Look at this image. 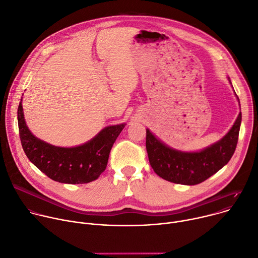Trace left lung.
I'll use <instances>...</instances> for the list:
<instances>
[{"mask_svg":"<svg viewBox=\"0 0 258 258\" xmlns=\"http://www.w3.org/2000/svg\"><path fill=\"white\" fill-rule=\"evenodd\" d=\"M241 120L242 113L220 141L200 152L172 149L146 130V149L151 168L162 179L176 184L196 185L204 182L231 158L238 144Z\"/></svg>","mask_w":258,"mask_h":258,"instance_id":"obj_1","label":"left lung"}]
</instances>
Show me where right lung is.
<instances>
[{
    "label": "right lung",
    "mask_w": 258,
    "mask_h": 258,
    "mask_svg": "<svg viewBox=\"0 0 258 258\" xmlns=\"http://www.w3.org/2000/svg\"><path fill=\"white\" fill-rule=\"evenodd\" d=\"M20 142L34 165L50 179L67 184L97 180L106 170L111 148L124 124L105 127L89 142L73 147L52 146L36 138L28 128L21 101L17 110Z\"/></svg>",
    "instance_id": "right-lung-1"
}]
</instances>
